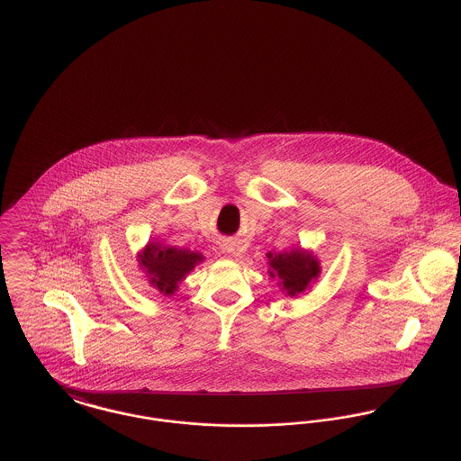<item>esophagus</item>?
Listing matches in <instances>:
<instances>
[{
  "mask_svg": "<svg viewBox=\"0 0 461 461\" xmlns=\"http://www.w3.org/2000/svg\"><path fill=\"white\" fill-rule=\"evenodd\" d=\"M220 249H221V252H225V254H234V250H236L234 243L229 241V240H223L221 245H220Z\"/></svg>",
  "mask_w": 461,
  "mask_h": 461,
  "instance_id": "obj_1",
  "label": "esophagus"
}]
</instances>
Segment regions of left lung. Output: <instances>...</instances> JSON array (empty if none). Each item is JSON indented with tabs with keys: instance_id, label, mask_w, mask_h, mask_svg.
Segmentation results:
<instances>
[{
	"instance_id": "8db88e82",
	"label": "left lung",
	"mask_w": 461,
	"mask_h": 461,
	"mask_svg": "<svg viewBox=\"0 0 461 461\" xmlns=\"http://www.w3.org/2000/svg\"><path fill=\"white\" fill-rule=\"evenodd\" d=\"M267 275L276 280L278 289L291 298L300 296L321 275V263L312 250L294 247L289 252H267Z\"/></svg>"
}]
</instances>
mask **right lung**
<instances>
[{
	"mask_svg": "<svg viewBox=\"0 0 461 461\" xmlns=\"http://www.w3.org/2000/svg\"><path fill=\"white\" fill-rule=\"evenodd\" d=\"M136 261L150 287L158 289L163 296H172L194 267L203 261V256L188 249H177L165 245L163 241L150 240L138 252Z\"/></svg>",
	"mask_w": 461,
	"mask_h": 461,
	"instance_id": "1",
	"label": "right lung"
}]
</instances>
